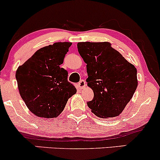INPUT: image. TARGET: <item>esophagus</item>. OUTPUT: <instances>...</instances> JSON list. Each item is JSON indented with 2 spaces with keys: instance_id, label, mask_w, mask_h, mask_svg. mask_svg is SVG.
I'll list each match as a JSON object with an SVG mask.
<instances>
[{
  "instance_id": "34e87169",
  "label": "esophagus",
  "mask_w": 160,
  "mask_h": 160,
  "mask_svg": "<svg viewBox=\"0 0 160 160\" xmlns=\"http://www.w3.org/2000/svg\"><path fill=\"white\" fill-rule=\"evenodd\" d=\"M78 86H79L80 88H85V86H86V82H85V80H81L78 83Z\"/></svg>"
}]
</instances>
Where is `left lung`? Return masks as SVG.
Returning a JSON list of instances; mask_svg holds the SVG:
<instances>
[{"instance_id":"obj_1","label":"left lung","mask_w":160,"mask_h":160,"mask_svg":"<svg viewBox=\"0 0 160 160\" xmlns=\"http://www.w3.org/2000/svg\"><path fill=\"white\" fill-rule=\"evenodd\" d=\"M78 51L88 73L87 85L94 92L92 112L102 118L119 116L138 86L137 71L110 42H78Z\"/></svg>"}]
</instances>
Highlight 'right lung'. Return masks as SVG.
I'll return each mask as SVG.
<instances>
[{
  "mask_svg": "<svg viewBox=\"0 0 160 160\" xmlns=\"http://www.w3.org/2000/svg\"><path fill=\"white\" fill-rule=\"evenodd\" d=\"M71 45L72 42H55L42 48L16 71L20 95L35 116L56 118L76 93L67 79V71L60 68Z\"/></svg>",
  "mask_w": 160,
  "mask_h": 160,
  "instance_id": "right-lung-1",
  "label": "right lung"
}]
</instances>
